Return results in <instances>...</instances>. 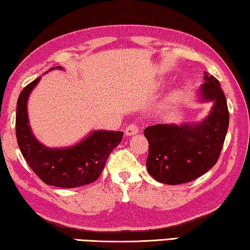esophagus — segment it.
<instances>
[{
  "label": "esophagus",
  "mask_w": 250,
  "mask_h": 250,
  "mask_svg": "<svg viewBox=\"0 0 250 250\" xmlns=\"http://www.w3.org/2000/svg\"><path fill=\"white\" fill-rule=\"evenodd\" d=\"M125 133H126V135H128V136H130V135H135V134H137V133H138L137 123H136V122L130 123V124L127 126V127H126Z\"/></svg>",
  "instance_id": "34e87169"
}]
</instances>
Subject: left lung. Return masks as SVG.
Here are the masks:
<instances>
[{"label": "left lung", "instance_id": "left-lung-1", "mask_svg": "<svg viewBox=\"0 0 250 250\" xmlns=\"http://www.w3.org/2000/svg\"><path fill=\"white\" fill-rule=\"evenodd\" d=\"M202 101L213 102L209 116L198 124H156L144 129L148 142L146 167L156 181L187 183L208 172L220 156L229 126V112L220 83L205 75Z\"/></svg>", "mask_w": 250, "mask_h": 250}]
</instances>
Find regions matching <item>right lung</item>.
<instances>
[{
    "label": "right lung",
    "instance_id": "add662e5",
    "mask_svg": "<svg viewBox=\"0 0 250 250\" xmlns=\"http://www.w3.org/2000/svg\"><path fill=\"white\" fill-rule=\"evenodd\" d=\"M39 80L40 77L23 88L18 99L15 134L22 155L34 173L49 186L68 189L96 181L109 154L122 142L124 132L96 130L75 146H43L33 136L26 112L28 97Z\"/></svg>",
    "mask_w": 250,
    "mask_h": 250
}]
</instances>
